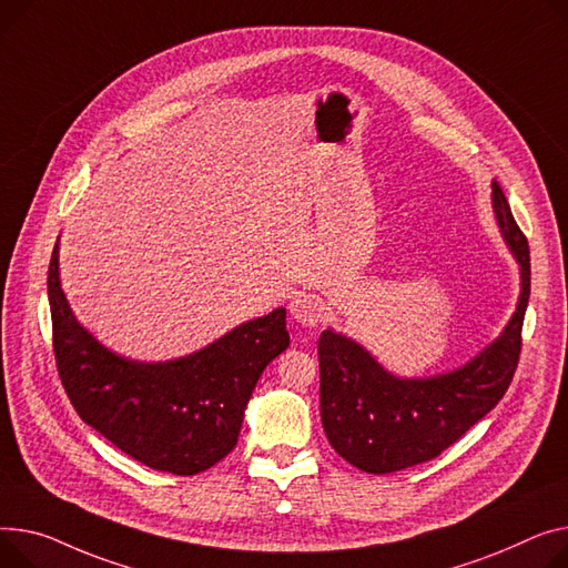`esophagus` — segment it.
I'll list each match as a JSON object with an SVG mask.
<instances>
[{"label": "esophagus", "mask_w": 568, "mask_h": 568, "mask_svg": "<svg viewBox=\"0 0 568 568\" xmlns=\"http://www.w3.org/2000/svg\"><path fill=\"white\" fill-rule=\"evenodd\" d=\"M290 313L296 322H301L304 326H317L322 322L324 315V306L320 304V298L315 294H298L294 296V301L290 304Z\"/></svg>", "instance_id": "1"}]
</instances>
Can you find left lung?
<instances>
[{"instance_id": "obj_1", "label": "left lung", "mask_w": 568, "mask_h": 568, "mask_svg": "<svg viewBox=\"0 0 568 568\" xmlns=\"http://www.w3.org/2000/svg\"><path fill=\"white\" fill-rule=\"evenodd\" d=\"M494 207L520 264L523 292L505 333L466 367L432 379H395L349 337L322 331V427L331 447L358 470L386 475L432 462L505 397L523 347L530 246L496 180Z\"/></svg>"}]
</instances>
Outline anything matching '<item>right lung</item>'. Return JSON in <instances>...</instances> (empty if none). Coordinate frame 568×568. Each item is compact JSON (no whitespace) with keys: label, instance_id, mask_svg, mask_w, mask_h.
<instances>
[{"label":"right lung","instance_id":"1","mask_svg":"<svg viewBox=\"0 0 568 568\" xmlns=\"http://www.w3.org/2000/svg\"><path fill=\"white\" fill-rule=\"evenodd\" d=\"M57 248L48 267L52 349L80 418L153 470L196 475L219 464L237 445L262 369L290 347L285 308L237 326L186 358L132 363L106 352L70 313Z\"/></svg>","mask_w":568,"mask_h":568}]
</instances>
